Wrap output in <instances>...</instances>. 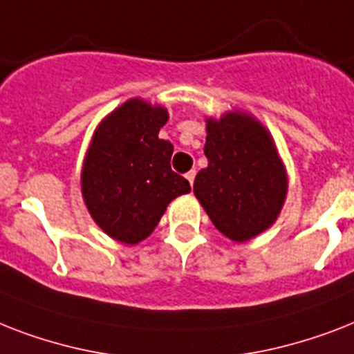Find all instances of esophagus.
<instances>
[{"instance_id":"obj_1","label":"esophagus","mask_w":354,"mask_h":354,"mask_svg":"<svg viewBox=\"0 0 354 354\" xmlns=\"http://www.w3.org/2000/svg\"><path fill=\"white\" fill-rule=\"evenodd\" d=\"M194 176H196V171H189L187 174H185V178H187V182L193 185L194 183Z\"/></svg>"}]
</instances>
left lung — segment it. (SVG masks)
<instances>
[{"label": "left lung", "instance_id": "8db88e82", "mask_svg": "<svg viewBox=\"0 0 354 354\" xmlns=\"http://www.w3.org/2000/svg\"><path fill=\"white\" fill-rule=\"evenodd\" d=\"M207 167L194 178V196L233 242L266 232L279 216L288 174L272 133L252 113L233 110L205 119Z\"/></svg>", "mask_w": 354, "mask_h": 354}]
</instances>
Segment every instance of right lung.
<instances>
[{
    "instance_id": "right-lung-1",
    "label": "right lung",
    "mask_w": 354,
    "mask_h": 354,
    "mask_svg": "<svg viewBox=\"0 0 354 354\" xmlns=\"http://www.w3.org/2000/svg\"><path fill=\"white\" fill-rule=\"evenodd\" d=\"M169 121L161 104L133 97L99 122L86 152L80 191L108 236L133 246L154 232L172 200L191 193L172 172V145L158 138Z\"/></svg>"
}]
</instances>
